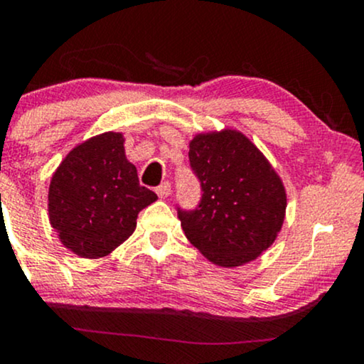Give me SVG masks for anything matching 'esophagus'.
Segmentation results:
<instances>
[{"label": "esophagus", "instance_id": "esophagus-1", "mask_svg": "<svg viewBox=\"0 0 364 364\" xmlns=\"http://www.w3.org/2000/svg\"><path fill=\"white\" fill-rule=\"evenodd\" d=\"M156 193H157L159 198H168L169 193H171V183L169 181L161 183V185L156 188Z\"/></svg>", "mask_w": 364, "mask_h": 364}]
</instances>
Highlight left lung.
<instances>
[{"label":"left lung","mask_w":364,"mask_h":364,"mask_svg":"<svg viewBox=\"0 0 364 364\" xmlns=\"http://www.w3.org/2000/svg\"><path fill=\"white\" fill-rule=\"evenodd\" d=\"M188 157L202 188L195 208L178 207L190 243L220 267L255 260L282 228L286 190L281 178L235 129L196 135Z\"/></svg>","instance_id":"obj_1"}]
</instances>
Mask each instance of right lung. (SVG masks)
<instances>
[{
    "label": "right lung",
    "mask_w": 364,
    "mask_h": 364,
    "mask_svg": "<svg viewBox=\"0 0 364 364\" xmlns=\"http://www.w3.org/2000/svg\"><path fill=\"white\" fill-rule=\"evenodd\" d=\"M121 133H102L75 147L53 174L49 220L78 257L99 258L132 236L141 208L157 195L140 186Z\"/></svg>",
    "instance_id": "add662e5"
}]
</instances>
